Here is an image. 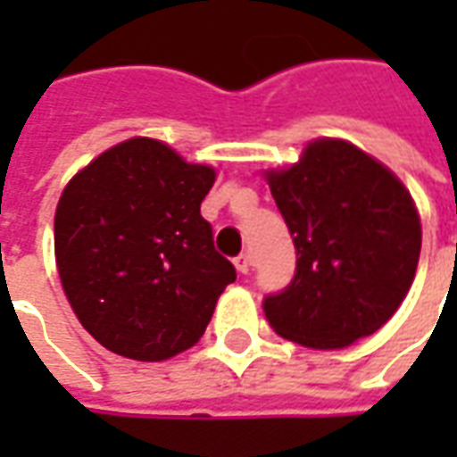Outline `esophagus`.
Masks as SVG:
<instances>
[{"mask_svg": "<svg viewBox=\"0 0 457 457\" xmlns=\"http://www.w3.org/2000/svg\"><path fill=\"white\" fill-rule=\"evenodd\" d=\"M235 267H237L239 274H249L252 271V257H249V252H242L239 257H235Z\"/></svg>", "mask_w": 457, "mask_h": 457, "instance_id": "esophagus-1", "label": "esophagus"}]
</instances>
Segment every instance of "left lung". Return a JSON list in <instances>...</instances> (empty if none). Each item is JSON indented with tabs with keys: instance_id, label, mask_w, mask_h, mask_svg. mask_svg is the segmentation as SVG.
<instances>
[{
	"instance_id": "obj_1",
	"label": "left lung",
	"mask_w": 457,
	"mask_h": 457,
	"mask_svg": "<svg viewBox=\"0 0 457 457\" xmlns=\"http://www.w3.org/2000/svg\"><path fill=\"white\" fill-rule=\"evenodd\" d=\"M269 188L296 247V274L264 298L278 336L316 350L347 347L389 320L411 288L421 220L392 170L340 139L308 144Z\"/></svg>"
}]
</instances>
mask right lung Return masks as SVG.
I'll return each mask as SVG.
<instances>
[{"label":"right lung","instance_id":"add662e5","mask_svg":"<svg viewBox=\"0 0 457 457\" xmlns=\"http://www.w3.org/2000/svg\"><path fill=\"white\" fill-rule=\"evenodd\" d=\"M215 169L134 137L100 154L55 208V264L83 328L107 350L161 362L205 333L237 271L200 203Z\"/></svg>","mask_w":457,"mask_h":457}]
</instances>
